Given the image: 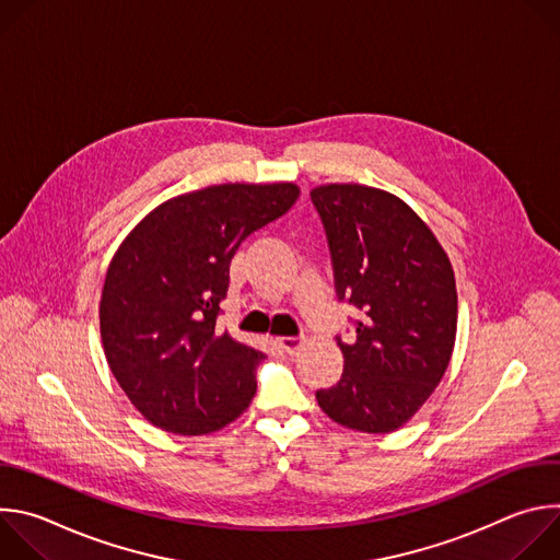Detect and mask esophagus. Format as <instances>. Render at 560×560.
Instances as JSON below:
<instances>
[{
  "label": "esophagus",
  "mask_w": 560,
  "mask_h": 560,
  "mask_svg": "<svg viewBox=\"0 0 560 560\" xmlns=\"http://www.w3.org/2000/svg\"><path fill=\"white\" fill-rule=\"evenodd\" d=\"M277 343H279V348H281L285 354H296V352H299V348L303 346V341H301V339H294V337L277 339Z\"/></svg>",
  "instance_id": "esophagus-1"
}]
</instances>
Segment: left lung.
I'll list each match as a JSON object with an SVG mask.
<instances>
[{
    "instance_id": "1",
    "label": "left lung",
    "mask_w": 560,
    "mask_h": 560,
    "mask_svg": "<svg viewBox=\"0 0 560 560\" xmlns=\"http://www.w3.org/2000/svg\"><path fill=\"white\" fill-rule=\"evenodd\" d=\"M326 225L339 299L359 312L341 343L343 376L318 389L343 428L387 434L406 425L441 383L456 341V281L428 223L396 195L361 184L310 190Z\"/></svg>"
}]
</instances>
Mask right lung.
Segmentation results:
<instances>
[{
  "label": "right lung",
  "instance_id": "add662e5",
  "mask_svg": "<svg viewBox=\"0 0 560 560\" xmlns=\"http://www.w3.org/2000/svg\"><path fill=\"white\" fill-rule=\"evenodd\" d=\"M299 192L279 182L177 195L117 248L100 301L102 343L117 383L154 428L199 436L248 410L266 354L217 330L219 303L236 248Z\"/></svg>",
  "mask_w": 560,
  "mask_h": 560
}]
</instances>
